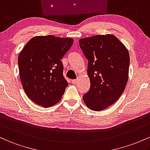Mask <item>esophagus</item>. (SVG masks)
I'll use <instances>...</instances> for the list:
<instances>
[{"label":"esophagus","instance_id":"1","mask_svg":"<svg viewBox=\"0 0 150 150\" xmlns=\"http://www.w3.org/2000/svg\"><path fill=\"white\" fill-rule=\"evenodd\" d=\"M77 81H78V79H74V80H71V83L75 84L77 82Z\"/></svg>","mask_w":150,"mask_h":150}]
</instances>
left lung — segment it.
<instances>
[{"label": "left lung", "instance_id": "obj_1", "mask_svg": "<svg viewBox=\"0 0 150 150\" xmlns=\"http://www.w3.org/2000/svg\"><path fill=\"white\" fill-rule=\"evenodd\" d=\"M79 42L88 59L91 83L83 99L89 108L100 111L117 101L125 90L128 80V51L112 35L82 38Z\"/></svg>", "mask_w": 150, "mask_h": 150}]
</instances>
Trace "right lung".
Masks as SVG:
<instances>
[{"mask_svg": "<svg viewBox=\"0 0 150 150\" xmlns=\"http://www.w3.org/2000/svg\"><path fill=\"white\" fill-rule=\"evenodd\" d=\"M73 43L71 38L47 35L26 44L18 62L23 89L32 101L45 108L59 101L68 86L61 59Z\"/></svg>", "mask_w": 150, "mask_h": 150, "instance_id": "obj_1", "label": "right lung"}]
</instances>
